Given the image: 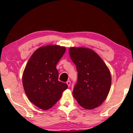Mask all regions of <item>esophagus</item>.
Here are the masks:
<instances>
[{"instance_id": "34e87169", "label": "esophagus", "mask_w": 133, "mask_h": 133, "mask_svg": "<svg viewBox=\"0 0 133 133\" xmlns=\"http://www.w3.org/2000/svg\"><path fill=\"white\" fill-rule=\"evenodd\" d=\"M66 84L68 85V87H70V85H71V82H70V81H68L66 82Z\"/></svg>"}]
</instances>
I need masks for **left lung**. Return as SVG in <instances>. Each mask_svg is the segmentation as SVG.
Here are the masks:
<instances>
[{
	"label": "left lung",
	"instance_id": "1",
	"mask_svg": "<svg viewBox=\"0 0 133 133\" xmlns=\"http://www.w3.org/2000/svg\"><path fill=\"white\" fill-rule=\"evenodd\" d=\"M69 50L78 72L72 95L83 108H97L106 99L110 91V70L99 55L91 49L71 47Z\"/></svg>",
	"mask_w": 133,
	"mask_h": 133
}]
</instances>
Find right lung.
<instances>
[{"instance_id":"right-lung-1","label":"right lung","mask_w":133,"mask_h":133,"mask_svg":"<svg viewBox=\"0 0 133 133\" xmlns=\"http://www.w3.org/2000/svg\"><path fill=\"white\" fill-rule=\"evenodd\" d=\"M66 48L47 45L38 48L31 56L22 76L25 92L30 102L38 108L47 110L61 99L68 88L66 83L58 81L56 65Z\"/></svg>"}]
</instances>
